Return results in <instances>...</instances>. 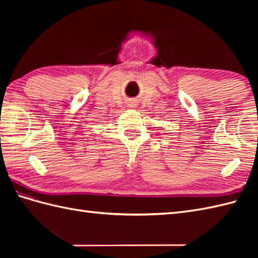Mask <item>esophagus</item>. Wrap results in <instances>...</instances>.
Listing matches in <instances>:
<instances>
[{
  "label": "esophagus",
  "mask_w": 258,
  "mask_h": 258,
  "mask_svg": "<svg viewBox=\"0 0 258 258\" xmlns=\"http://www.w3.org/2000/svg\"><path fill=\"white\" fill-rule=\"evenodd\" d=\"M128 105H130V107H135L136 104H135V102H130Z\"/></svg>",
  "instance_id": "1"
}]
</instances>
